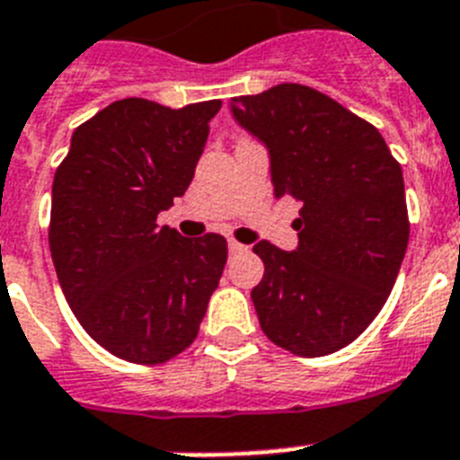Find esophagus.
<instances>
[{
  "mask_svg": "<svg viewBox=\"0 0 460 460\" xmlns=\"http://www.w3.org/2000/svg\"><path fill=\"white\" fill-rule=\"evenodd\" d=\"M245 250V245H241L238 241H229V252L231 254H236V252H243Z\"/></svg>",
  "mask_w": 460,
  "mask_h": 460,
  "instance_id": "esophagus-1",
  "label": "esophagus"
}]
</instances>
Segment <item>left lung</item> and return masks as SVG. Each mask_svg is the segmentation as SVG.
Returning a JSON list of instances; mask_svg holds the SVG:
<instances>
[{"mask_svg": "<svg viewBox=\"0 0 460 460\" xmlns=\"http://www.w3.org/2000/svg\"><path fill=\"white\" fill-rule=\"evenodd\" d=\"M269 149L276 199L302 200L292 252L260 241L252 302L264 334L304 358L349 346L391 295L409 243L402 168L381 133L325 93L278 84L231 98Z\"/></svg>", "mask_w": 460, "mask_h": 460, "instance_id": "8db88e82", "label": "left lung"}]
</instances>
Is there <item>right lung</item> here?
Returning a JSON list of instances; mask_svg holds the SVG:
<instances>
[{
    "label": "right lung",
    "mask_w": 460,
    "mask_h": 460,
    "mask_svg": "<svg viewBox=\"0 0 460 460\" xmlns=\"http://www.w3.org/2000/svg\"><path fill=\"white\" fill-rule=\"evenodd\" d=\"M219 100L145 98L81 123L53 177V266L81 327L111 355L161 365L194 343L226 264V238L158 226L191 184Z\"/></svg>",
    "instance_id": "right-lung-1"
}]
</instances>
